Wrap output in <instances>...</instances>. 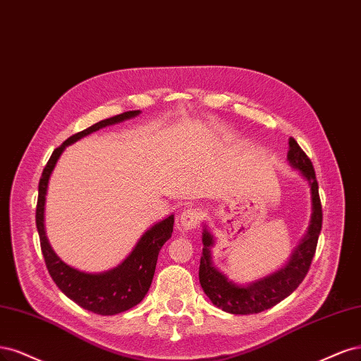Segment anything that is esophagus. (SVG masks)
I'll use <instances>...</instances> for the list:
<instances>
[{
	"mask_svg": "<svg viewBox=\"0 0 361 361\" xmlns=\"http://www.w3.org/2000/svg\"><path fill=\"white\" fill-rule=\"evenodd\" d=\"M201 212L197 208H190V210H184L180 216V226L183 229H195L200 225Z\"/></svg>",
	"mask_w": 361,
	"mask_h": 361,
	"instance_id": "esophagus-1",
	"label": "esophagus"
}]
</instances>
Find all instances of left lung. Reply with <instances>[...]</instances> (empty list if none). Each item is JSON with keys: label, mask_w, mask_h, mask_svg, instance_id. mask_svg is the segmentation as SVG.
<instances>
[{"label": "left lung", "mask_w": 361, "mask_h": 361, "mask_svg": "<svg viewBox=\"0 0 361 361\" xmlns=\"http://www.w3.org/2000/svg\"><path fill=\"white\" fill-rule=\"evenodd\" d=\"M288 161L294 169L301 172V176L306 178L310 185L312 216L306 235L290 255L288 264L283 265L281 270L249 285L234 283L214 267L212 261V246L214 244V240L212 232L204 226L200 283L207 297L212 300V303L228 313L250 315V313H259L276 306L283 298L294 293L310 269L322 228V207L318 193V181L310 159L300 148L294 137H289Z\"/></svg>", "instance_id": "obj_1"}]
</instances>
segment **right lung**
<instances>
[{"label":"right lung","mask_w":361,"mask_h":361,"mask_svg":"<svg viewBox=\"0 0 361 361\" xmlns=\"http://www.w3.org/2000/svg\"><path fill=\"white\" fill-rule=\"evenodd\" d=\"M141 114V111H127L115 117L102 120L88 129L75 133L54 149L46 164L39 183V200L36 208V225L40 237V247L52 281L63 293L85 310L97 315H117L141 303L153 282L157 257L161 246L171 238L173 228V214L151 226L136 243L135 249L118 267L103 273H85L67 265L56 257L44 232V201L48 192V183L58 159L67 145L76 142L103 127L117 124Z\"/></svg>","instance_id":"right-lung-1"}]
</instances>
